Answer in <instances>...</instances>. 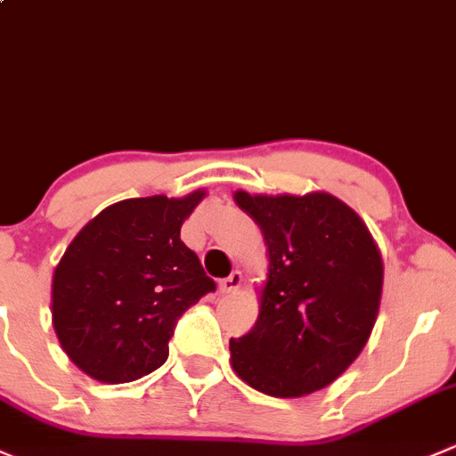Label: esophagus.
Returning a JSON list of instances; mask_svg holds the SVG:
<instances>
[{
	"label": "esophagus",
	"instance_id": "obj_1",
	"mask_svg": "<svg viewBox=\"0 0 456 456\" xmlns=\"http://www.w3.org/2000/svg\"><path fill=\"white\" fill-rule=\"evenodd\" d=\"M242 282H245L242 273L233 272L232 276H227V278H223V281H220V291H223V294H233V291L240 289Z\"/></svg>",
	"mask_w": 456,
	"mask_h": 456
}]
</instances>
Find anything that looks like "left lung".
Listing matches in <instances>:
<instances>
[{
	"label": "left lung",
	"mask_w": 456,
	"mask_h": 456,
	"mask_svg": "<svg viewBox=\"0 0 456 456\" xmlns=\"http://www.w3.org/2000/svg\"><path fill=\"white\" fill-rule=\"evenodd\" d=\"M233 200L263 229L269 254L258 321L229 340L247 386L294 399L334 383L363 352L379 316L383 260L352 207L325 191Z\"/></svg>",
	"instance_id": "left-lung-1"
}]
</instances>
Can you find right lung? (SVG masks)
I'll return each mask as SVG.
<instances>
[{"label": "right lung", "mask_w": 456, "mask_h": 456, "mask_svg": "<svg viewBox=\"0 0 456 456\" xmlns=\"http://www.w3.org/2000/svg\"><path fill=\"white\" fill-rule=\"evenodd\" d=\"M207 196L129 198L88 220L53 272V330L70 361L100 383L160 368L178 318L216 282L180 240Z\"/></svg>", "instance_id": "obj_1"}]
</instances>
